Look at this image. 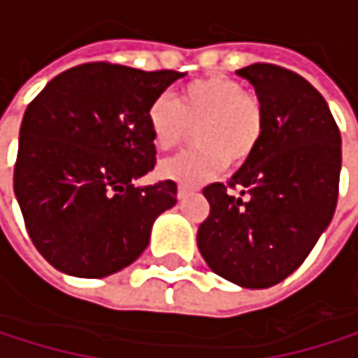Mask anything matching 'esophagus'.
Wrapping results in <instances>:
<instances>
[{"mask_svg":"<svg viewBox=\"0 0 358 358\" xmlns=\"http://www.w3.org/2000/svg\"><path fill=\"white\" fill-rule=\"evenodd\" d=\"M193 193H195V189H191V187H178V199H187Z\"/></svg>","mask_w":358,"mask_h":358,"instance_id":"obj_1","label":"esophagus"}]
</instances>
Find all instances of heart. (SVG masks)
Returning a JSON list of instances; mask_svg holds the SVG:
<instances>
[{
    "label": "heart",
    "mask_w": 358,
    "mask_h": 358,
    "mask_svg": "<svg viewBox=\"0 0 358 358\" xmlns=\"http://www.w3.org/2000/svg\"><path fill=\"white\" fill-rule=\"evenodd\" d=\"M150 139L157 150H171L191 131L199 148L159 165V176L182 187L217 178L229 163H247L259 145L264 111L253 94L225 75H208L187 83L176 101L159 96L145 111Z\"/></svg>",
    "instance_id": "obj_1"
}]
</instances>
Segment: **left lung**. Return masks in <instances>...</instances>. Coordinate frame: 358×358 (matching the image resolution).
<instances>
[{"label":"left lung","mask_w":358,"mask_h":358,"mask_svg":"<svg viewBox=\"0 0 358 358\" xmlns=\"http://www.w3.org/2000/svg\"><path fill=\"white\" fill-rule=\"evenodd\" d=\"M257 94L264 131L253 157L203 189L210 215L197 247L219 277L262 290L290 277L329 227L339 191L341 135L322 94L273 64L236 71Z\"/></svg>","instance_id":"obj_1"}]
</instances>
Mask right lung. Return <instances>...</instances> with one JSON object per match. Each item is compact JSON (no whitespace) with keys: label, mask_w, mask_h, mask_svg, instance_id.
<instances>
[{"label":"right lung","mask_w":358,"mask_h":358,"mask_svg":"<svg viewBox=\"0 0 358 358\" xmlns=\"http://www.w3.org/2000/svg\"><path fill=\"white\" fill-rule=\"evenodd\" d=\"M180 77L81 64L29 103L15 195L34 247L53 268L101 279L145 251L157 217L178 201L171 180L137 185L157 163L145 111Z\"/></svg>","instance_id":"obj_1"}]
</instances>
